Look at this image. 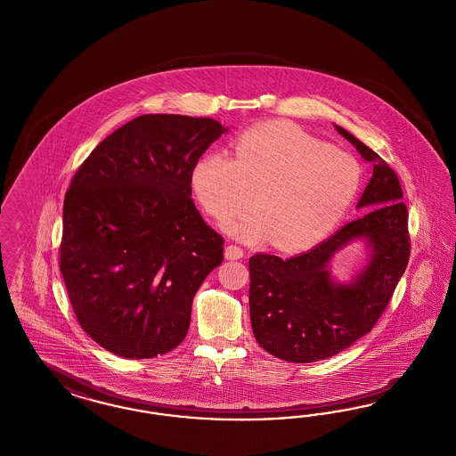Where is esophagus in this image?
Returning a JSON list of instances; mask_svg holds the SVG:
<instances>
[{
  "label": "esophagus",
  "instance_id": "obj_1",
  "mask_svg": "<svg viewBox=\"0 0 456 456\" xmlns=\"http://www.w3.org/2000/svg\"><path fill=\"white\" fill-rule=\"evenodd\" d=\"M224 256H225V259H229V261H234V259H242V257H244V251H242L239 246L231 244V246H227V248H225Z\"/></svg>",
  "mask_w": 456,
  "mask_h": 456
}]
</instances>
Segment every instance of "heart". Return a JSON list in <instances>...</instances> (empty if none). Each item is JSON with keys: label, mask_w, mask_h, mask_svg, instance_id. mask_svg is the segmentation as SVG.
<instances>
[{"label": "heart", "mask_w": 456, "mask_h": 456, "mask_svg": "<svg viewBox=\"0 0 456 456\" xmlns=\"http://www.w3.org/2000/svg\"><path fill=\"white\" fill-rule=\"evenodd\" d=\"M191 185L205 210L242 240H265L284 252L305 251L340 225L362 185V167L301 127L281 121L254 126L237 136L234 158H200Z\"/></svg>", "instance_id": "b5f03b06"}]
</instances>
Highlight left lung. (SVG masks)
Masks as SVG:
<instances>
[{
	"instance_id": "1",
	"label": "left lung",
	"mask_w": 456,
	"mask_h": 456,
	"mask_svg": "<svg viewBox=\"0 0 456 456\" xmlns=\"http://www.w3.org/2000/svg\"><path fill=\"white\" fill-rule=\"evenodd\" d=\"M335 129L374 167L357 204L367 212L312 251L289 259L274 254L249 259L252 331L257 344L281 361H323L357 342L372 330L408 266V208L397 175L352 133ZM359 238L370 248L368 265L350 284L335 282L330 257Z\"/></svg>"
}]
</instances>
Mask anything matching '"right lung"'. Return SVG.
<instances>
[{
  "label": "right lung",
  "instance_id": "obj_1",
  "mask_svg": "<svg viewBox=\"0 0 456 456\" xmlns=\"http://www.w3.org/2000/svg\"><path fill=\"white\" fill-rule=\"evenodd\" d=\"M227 131L210 118L144 114L99 142L63 200L61 273L80 327L112 354L153 359L180 346L191 301L224 259L191 173Z\"/></svg>",
  "mask_w": 456,
  "mask_h": 456
}]
</instances>
